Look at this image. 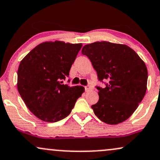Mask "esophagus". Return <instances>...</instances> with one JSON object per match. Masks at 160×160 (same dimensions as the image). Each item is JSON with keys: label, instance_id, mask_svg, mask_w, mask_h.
<instances>
[{"label": "esophagus", "instance_id": "obj_1", "mask_svg": "<svg viewBox=\"0 0 160 160\" xmlns=\"http://www.w3.org/2000/svg\"><path fill=\"white\" fill-rule=\"evenodd\" d=\"M92 89V87H91V86H87V87H85V90L87 91V92H88V91L91 90Z\"/></svg>", "mask_w": 160, "mask_h": 160}]
</instances>
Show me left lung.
I'll use <instances>...</instances> for the list:
<instances>
[{"mask_svg": "<svg viewBox=\"0 0 160 160\" xmlns=\"http://www.w3.org/2000/svg\"><path fill=\"white\" fill-rule=\"evenodd\" d=\"M87 55L105 88L96 86L99 99L92 105L102 122L117 124L127 120L137 109L147 91V69L138 54L125 45L96 42L86 45Z\"/></svg>", "mask_w": 160, "mask_h": 160, "instance_id": "8db88e82", "label": "left lung"}]
</instances>
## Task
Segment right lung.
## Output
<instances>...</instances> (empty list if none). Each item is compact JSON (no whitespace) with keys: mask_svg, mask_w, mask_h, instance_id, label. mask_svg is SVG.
<instances>
[{"mask_svg":"<svg viewBox=\"0 0 160 160\" xmlns=\"http://www.w3.org/2000/svg\"><path fill=\"white\" fill-rule=\"evenodd\" d=\"M81 47V43L47 42L37 45L21 61L17 89L38 118L46 122L62 120L84 92L82 86L63 84Z\"/></svg>","mask_w":160,"mask_h":160,"instance_id":"right-lung-1","label":"right lung"}]
</instances>
